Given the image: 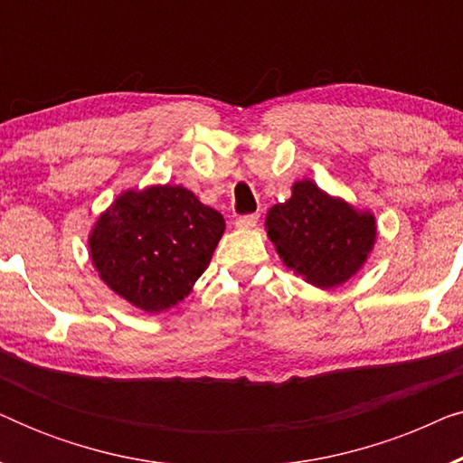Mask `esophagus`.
<instances>
[{
  "label": "esophagus",
  "instance_id": "1",
  "mask_svg": "<svg viewBox=\"0 0 463 463\" xmlns=\"http://www.w3.org/2000/svg\"><path fill=\"white\" fill-rule=\"evenodd\" d=\"M257 221L259 214H242V217L236 219V227H240V230H252L257 225Z\"/></svg>",
  "mask_w": 463,
  "mask_h": 463
}]
</instances>
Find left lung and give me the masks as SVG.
<instances>
[{"label":"left lung","instance_id":"1","mask_svg":"<svg viewBox=\"0 0 463 463\" xmlns=\"http://www.w3.org/2000/svg\"><path fill=\"white\" fill-rule=\"evenodd\" d=\"M265 230L282 263L318 288L356 276L377 240L375 214L328 195L314 181H297L290 198L274 204Z\"/></svg>","mask_w":463,"mask_h":463}]
</instances>
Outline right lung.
Masks as SVG:
<instances>
[{"mask_svg": "<svg viewBox=\"0 0 463 463\" xmlns=\"http://www.w3.org/2000/svg\"><path fill=\"white\" fill-rule=\"evenodd\" d=\"M225 232L223 214L183 185L128 189L100 214L88 246L99 278L143 312L192 293Z\"/></svg>", "mask_w": 463, "mask_h": 463, "instance_id": "obj_1", "label": "right lung"}]
</instances>
